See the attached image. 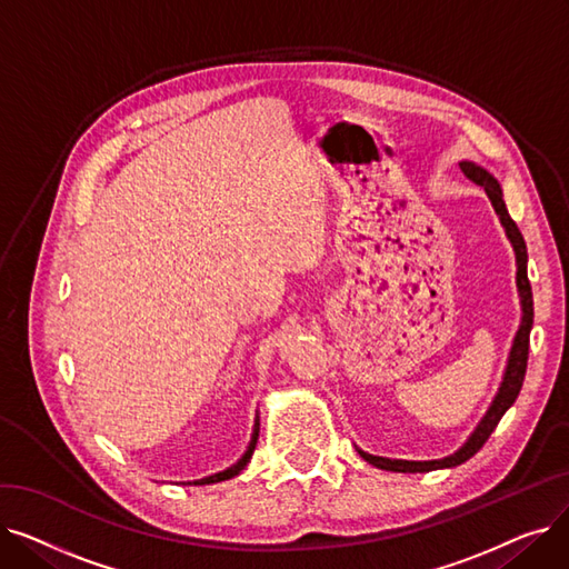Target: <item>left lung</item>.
Masks as SVG:
<instances>
[{
  "label": "left lung",
  "mask_w": 569,
  "mask_h": 569,
  "mask_svg": "<svg viewBox=\"0 0 569 569\" xmlns=\"http://www.w3.org/2000/svg\"><path fill=\"white\" fill-rule=\"evenodd\" d=\"M463 174L477 187H482L496 209V214L500 217V223L510 237V242L515 247L517 253V288H519V297H521V325H519V332L515 337L512 350H510V360H507V369L500 382V390L496 395V399L491 401L487 415L482 417V422L477 425V429L470 433V438L459 447V450L450 457H442V459H433V461H406V459H387V457H376V455H367L362 450L360 457L365 461H369L371 466L380 468V470H395V472H429V470H438V468H452L459 466L463 461H468L472 455H477L482 450V445L489 440V436L493 433V429L498 427L500 417L507 412L519 392H521V385L526 378V367H528V348H530V330H532V290H530V281H528V251H526V242H523V234L517 228V223L512 221L510 212H507L505 200H502V189L498 184V179L491 177L485 168L475 166L470 161L459 163Z\"/></svg>",
  "instance_id": "8db88e82"
}]
</instances>
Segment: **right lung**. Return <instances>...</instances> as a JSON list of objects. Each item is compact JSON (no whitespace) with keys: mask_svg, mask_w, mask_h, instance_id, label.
<instances>
[{"mask_svg":"<svg viewBox=\"0 0 569 569\" xmlns=\"http://www.w3.org/2000/svg\"><path fill=\"white\" fill-rule=\"evenodd\" d=\"M258 429H260V425H258V420H256V427H253V436H251V442H249V447H247V452L242 455V459H239L237 463H232L230 468H226V470H221V472H214V475H209V477H202V480H193V482H187V485H217V482L230 480V477H234V475L242 472V470H244V466L249 463V459L253 457L256 442H258Z\"/></svg>","mask_w":569,"mask_h":569,"instance_id":"right-lung-1","label":"right lung"}]
</instances>
